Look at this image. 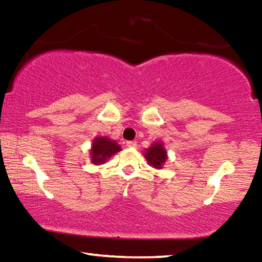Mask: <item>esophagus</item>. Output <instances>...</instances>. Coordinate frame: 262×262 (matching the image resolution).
I'll return each instance as SVG.
<instances>
[{"instance_id":"34e87169","label":"esophagus","mask_w":262,"mask_h":262,"mask_svg":"<svg viewBox=\"0 0 262 262\" xmlns=\"http://www.w3.org/2000/svg\"><path fill=\"white\" fill-rule=\"evenodd\" d=\"M126 145L128 148H136L137 147V143L135 141H127L126 142Z\"/></svg>"}]
</instances>
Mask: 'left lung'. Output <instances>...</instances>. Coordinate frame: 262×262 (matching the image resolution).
Masks as SVG:
<instances>
[{"label":"left lung","instance_id":"8db88e82","mask_svg":"<svg viewBox=\"0 0 262 262\" xmlns=\"http://www.w3.org/2000/svg\"><path fill=\"white\" fill-rule=\"evenodd\" d=\"M144 157L149 165L155 168H162L167 159V152L162 142H155L149 149H145Z\"/></svg>","mask_w":262,"mask_h":262}]
</instances>
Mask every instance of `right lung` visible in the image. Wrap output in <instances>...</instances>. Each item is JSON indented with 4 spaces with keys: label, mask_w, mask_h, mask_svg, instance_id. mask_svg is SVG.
I'll return each mask as SVG.
<instances>
[{
    "label": "right lung",
    "mask_w": 262,
    "mask_h": 262,
    "mask_svg": "<svg viewBox=\"0 0 262 262\" xmlns=\"http://www.w3.org/2000/svg\"><path fill=\"white\" fill-rule=\"evenodd\" d=\"M121 147L117 142L110 140L108 137L98 136L94 139L91 145V162L96 165L104 164L111 156L119 152Z\"/></svg>",
    "instance_id": "add662e5"
}]
</instances>
